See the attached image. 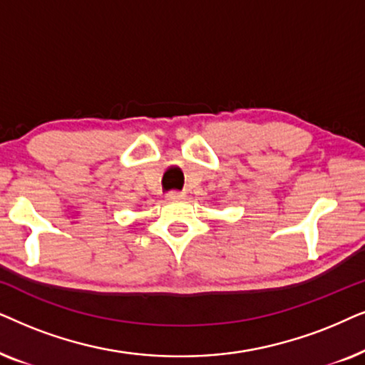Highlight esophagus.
Listing matches in <instances>:
<instances>
[{
	"instance_id": "esophagus-1",
	"label": "esophagus",
	"mask_w": 365,
	"mask_h": 365,
	"mask_svg": "<svg viewBox=\"0 0 365 365\" xmlns=\"http://www.w3.org/2000/svg\"><path fill=\"white\" fill-rule=\"evenodd\" d=\"M187 195L183 192H178V190H172L168 193V198H173V200H180V198H185Z\"/></svg>"
}]
</instances>
